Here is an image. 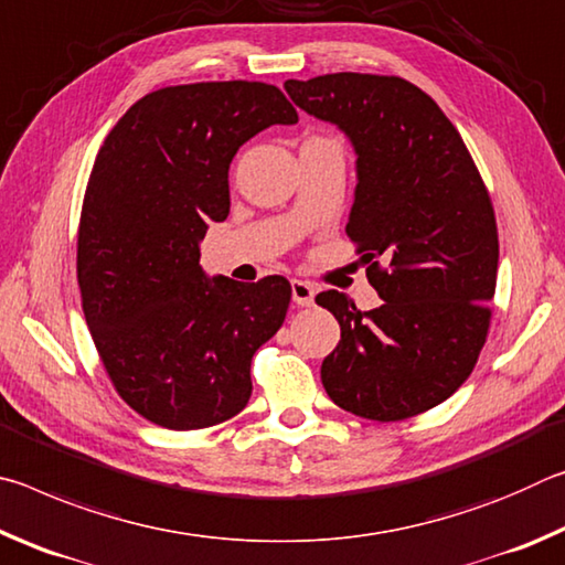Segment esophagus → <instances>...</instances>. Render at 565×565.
<instances>
[{"mask_svg": "<svg viewBox=\"0 0 565 565\" xmlns=\"http://www.w3.org/2000/svg\"><path fill=\"white\" fill-rule=\"evenodd\" d=\"M313 296H317V289H313V284L309 281H291V299L299 303V306H311L313 303Z\"/></svg>", "mask_w": 565, "mask_h": 565, "instance_id": "34e87169", "label": "esophagus"}]
</instances>
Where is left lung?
Wrapping results in <instances>:
<instances>
[{
  "label": "left lung",
  "instance_id": "left-lung-1",
  "mask_svg": "<svg viewBox=\"0 0 565 565\" xmlns=\"http://www.w3.org/2000/svg\"><path fill=\"white\" fill-rule=\"evenodd\" d=\"M284 89L306 114L337 124L356 151L347 234L384 299L359 311L347 294L317 296L341 327L321 384L363 418L424 414L471 376L489 333L499 269L489 191L461 134L401 76L339 72Z\"/></svg>",
  "mask_w": 565,
  "mask_h": 565
}]
</instances>
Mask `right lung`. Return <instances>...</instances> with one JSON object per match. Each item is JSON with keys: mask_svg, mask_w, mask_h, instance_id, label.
<instances>
[{"mask_svg": "<svg viewBox=\"0 0 565 565\" xmlns=\"http://www.w3.org/2000/svg\"><path fill=\"white\" fill-rule=\"evenodd\" d=\"M299 114L264 82L164 87L109 131L84 194L76 279L117 394L171 431L209 428L252 396V359L281 329L284 276L209 279L199 244L228 216L238 147Z\"/></svg>", "mask_w": 565, "mask_h": 565, "instance_id": "right-lung-1", "label": "right lung"}]
</instances>
